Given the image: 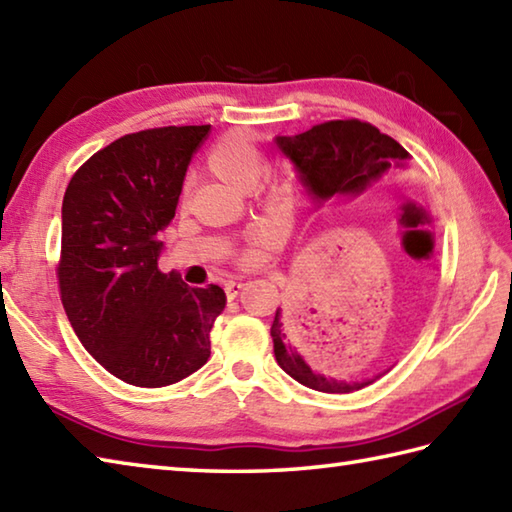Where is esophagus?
Returning <instances> with one entry per match:
<instances>
[{
  "label": "esophagus",
  "mask_w": 512,
  "mask_h": 512,
  "mask_svg": "<svg viewBox=\"0 0 512 512\" xmlns=\"http://www.w3.org/2000/svg\"><path fill=\"white\" fill-rule=\"evenodd\" d=\"M242 282H235V279H228V282H224V290H226V295L230 297V299H233L237 293H239V290H242Z\"/></svg>",
  "instance_id": "34e87169"
}]
</instances>
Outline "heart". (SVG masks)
Masks as SVG:
<instances>
[{
  "label": "heart",
  "instance_id": "heart-1",
  "mask_svg": "<svg viewBox=\"0 0 512 512\" xmlns=\"http://www.w3.org/2000/svg\"><path fill=\"white\" fill-rule=\"evenodd\" d=\"M206 166L213 175H217L224 182L233 184L237 188H248L255 184V179L259 177L264 168V155L262 150L257 148L255 142L242 133H228L224 137H219L213 144V148L208 150L206 157ZM264 193L266 197L273 199V202H282L286 195L290 193V186L282 179L277 177H266L264 179ZM270 235L268 226L257 224L248 230V250L244 253V259L253 255L255 244L264 242V239Z\"/></svg>",
  "mask_w": 512,
  "mask_h": 512
}]
</instances>
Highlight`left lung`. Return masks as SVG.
I'll use <instances>...</instances> for the list:
<instances>
[{
    "mask_svg": "<svg viewBox=\"0 0 512 512\" xmlns=\"http://www.w3.org/2000/svg\"><path fill=\"white\" fill-rule=\"evenodd\" d=\"M275 142L297 166L302 184L317 204H324L333 197L364 193L390 166H402L410 159V153L402 144L379 133V128L373 124L359 122V119H330L306 133L277 137ZM270 337H273L275 359L282 370L299 384L319 390V393H355L382 377L377 375L373 379H362V382H337L333 377L317 373V368L295 344L282 308L275 310Z\"/></svg>",
    "mask_w": 512,
    "mask_h": 512,
    "instance_id": "left-lung-1",
    "label": "left lung"
}]
</instances>
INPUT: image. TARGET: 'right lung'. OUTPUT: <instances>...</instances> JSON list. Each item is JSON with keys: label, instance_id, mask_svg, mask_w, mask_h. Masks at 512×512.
<instances>
[{"label": "right lung", "instance_id": "1", "mask_svg": "<svg viewBox=\"0 0 512 512\" xmlns=\"http://www.w3.org/2000/svg\"><path fill=\"white\" fill-rule=\"evenodd\" d=\"M210 126H162L115 139L77 168L62 204L59 295L79 342L110 375L162 388L210 357L224 290L190 288L157 266L186 168Z\"/></svg>", "mask_w": 512, "mask_h": 512}]
</instances>
